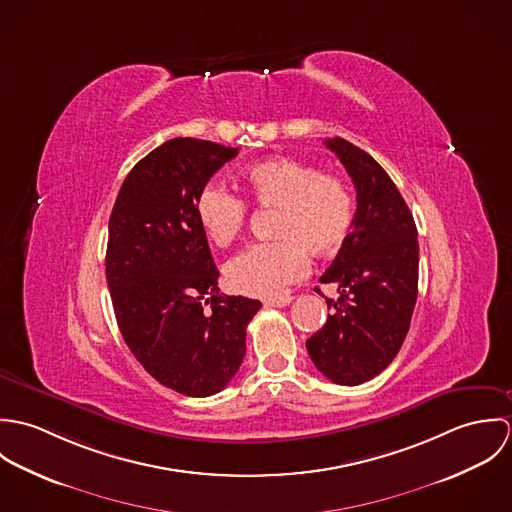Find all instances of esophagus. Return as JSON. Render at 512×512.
Here are the masks:
<instances>
[{"instance_id":"34e87169","label":"esophagus","mask_w":512,"mask_h":512,"mask_svg":"<svg viewBox=\"0 0 512 512\" xmlns=\"http://www.w3.org/2000/svg\"><path fill=\"white\" fill-rule=\"evenodd\" d=\"M293 297L292 295H284V297H276V299H268L266 301V305L268 307H286V305H290L292 303Z\"/></svg>"}]
</instances>
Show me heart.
Segmentation results:
<instances>
[{"instance_id": "b5f03b06", "label": "heart", "mask_w": 512, "mask_h": 512, "mask_svg": "<svg viewBox=\"0 0 512 512\" xmlns=\"http://www.w3.org/2000/svg\"><path fill=\"white\" fill-rule=\"evenodd\" d=\"M244 195L258 207L278 209L274 242H260L226 266L232 290L254 297H280L309 270V252H335L349 236L355 205L349 187L335 175L292 157L250 165L240 177ZM195 217L213 244L230 246L244 230L246 203L209 181L195 197Z\"/></svg>"}]
</instances>
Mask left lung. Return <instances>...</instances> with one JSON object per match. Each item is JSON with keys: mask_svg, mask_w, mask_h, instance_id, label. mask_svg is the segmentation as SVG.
Instances as JSON below:
<instances>
[{"mask_svg": "<svg viewBox=\"0 0 512 512\" xmlns=\"http://www.w3.org/2000/svg\"><path fill=\"white\" fill-rule=\"evenodd\" d=\"M357 189L353 232L343 242L323 284H337L333 313L307 339L317 370L343 386L380 374L398 355L418 297V230L388 173L361 147L327 140Z\"/></svg>", "mask_w": 512, "mask_h": 512, "instance_id": "1", "label": "left lung"}]
</instances>
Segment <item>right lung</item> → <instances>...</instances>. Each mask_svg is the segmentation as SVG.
<instances>
[{
    "instance_id": "add662e5",
    "label": "right lung",
    "mask_w": 512,
    "mask_h": 512,
    "mask_svg": "<svg viewBox=\"0 0 512 512\" xmlns=\"http://www.w3.org/2000/svg\"><path fill=\"white\" fill-rule=\"evenodd\" d=\"M236 147L175 138L128 173L108 222L106 282L120 333L163 386L193 398L220 392L246 353L262 303L224 295L195 197Z\"/></svg>"
}]
</instances>
